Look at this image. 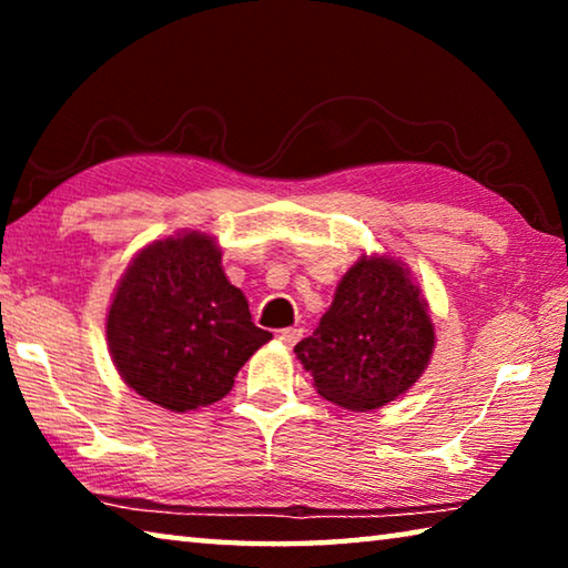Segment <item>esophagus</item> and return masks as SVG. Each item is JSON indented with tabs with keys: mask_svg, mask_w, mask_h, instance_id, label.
<instances>
[{
	"mask_svg": "<svg viewBox=\"0 0 568 568\" xmlns=\"http://www.w3.org/2000/svg\"><path fill=\"white\" fill-rule=\"evenodd\" d=\"M301 335H303L301 328H283V331H277V338H281V343L285 345V348H293V345L301 341Z\"/></svg>",
	"mask_w": 568,
	"mask_h": 568,
	"instance_id": "34e87169",
	"label": "esophagus"
}]
</instances>
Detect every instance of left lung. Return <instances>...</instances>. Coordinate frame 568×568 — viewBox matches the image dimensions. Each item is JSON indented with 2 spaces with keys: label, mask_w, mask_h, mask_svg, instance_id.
Returning a JSON list of instances; mask_svg holds the SVG:
<instances>
[{
  "label": "left lung",
  "mask_w": 568,
  "mask_h": 568,
  "mask_svg": "<svg viewBox=\"0 0 568 568\" xmlns=\"http://www.w3.org/2000/svg\"><path fill=\"white\" fill-rule=\"evenodd\" d=\"M426 307L403 263L363 255L295 355L323 398L348 410L381 408L426 371L436 343Z\"/></svg>",
  "instance_id": "obj_1"
}]
</instances>
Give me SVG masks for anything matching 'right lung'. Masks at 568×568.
<instances>
[{
    "label": "right lung",
    "instance_id": "1",
    "mask_svg": "<svg viewBox=\"0 0 568 568\" xmlns=\"http://www.w3.org/2000/svg\"><path fill=\"white\" fill-rule=\"evenodd\" d=\"M220 261L210 235L158 240L130 263L112 297V361L134 393L168 410L227 396L245 361L273 338L250 318Z\"/></svg>",
    "mask_w": 568,
    "mask_h": 568
}]
</instances>
